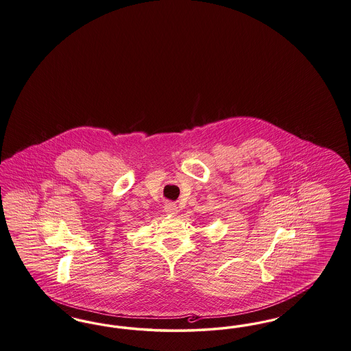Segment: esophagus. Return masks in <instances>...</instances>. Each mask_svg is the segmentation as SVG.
<instances>
[{"label": "esophagus", "mask_w": 351, "mask_h": 351, "mask_svg": "<svg viewBox=\"0 0 351 351\" xmlns=\"http://www.w3.org/2000/svg\"><path fill=\"white\" fill-rule=\"evenodd\" d=\"M165 209H166V211H167L169 214H172V215H173V214H178V211H179L176 204H173V202H167L166 206H165Z\"/></svg>", "instance_id": "esophagus-1"}]
</instances>
